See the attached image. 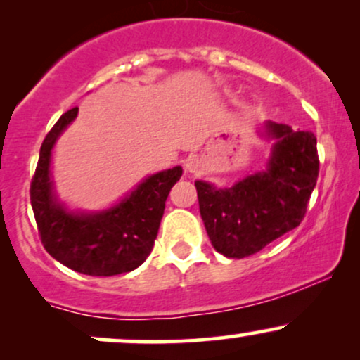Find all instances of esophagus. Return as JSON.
Wrapping results in <instances>:
<instances>
[{"instance_id":"esophagus-1","label":"esophagus","mask_w":360,"mask_h":360,"mask_svg":"<svg viewBox=\"0 0 360 360\" xmlns=\"http://www.w3.org/2000/svg\"><path fill=\"white\" fill-rule=\"evenodd\" d=\"M198 166H200V159H198V155H188V157H186V160H184L186 171L194 172L198 169Z\"/></svg>"}]
</instances>
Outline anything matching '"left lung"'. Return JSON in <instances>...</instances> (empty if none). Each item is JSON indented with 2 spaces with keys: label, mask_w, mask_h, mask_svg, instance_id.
Segmentation results:
<instances>
[{
  "label": "left lung",
  "mask_w": 360,
  "mask_h": 360,
  "mask_svg": "<svg viewBox=\"0 0 360 360\" xmlns=\"http://www.w3.org/2000/svg\"><path fill=\"white\" fill-rule=\"evenodd\" d=\"M267 128L278 142L266 172L226 189L194 183L212 245L230 259L249 257L296 229L316 186L320 160L315 134L278 123Z\"/></svg>",
  "instance_id": "left-lung-1"
}]
</instances>
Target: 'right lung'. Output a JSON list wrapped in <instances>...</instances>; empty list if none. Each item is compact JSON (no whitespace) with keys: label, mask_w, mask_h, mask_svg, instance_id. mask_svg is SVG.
<instances>
[{"label":"right lung","mask_w":360,"mask_h":360,"mask_svg":"<svg viewBox=\"0 0 360 360\" xmlns=\"http://www.w3.org/2000/svg\"><path fill=\"white\" fill-rule=\"evenodd\" d=\"M65 111L45 135L30 184V201L45 250L69 269L88 276H115L137 269L154 247L169 191L179 181V166L150 176L115 208L74 214L52 194L51 150L60 131L76 118Z\"/></svg>","instance_id":"right-lung-1"}]
</instances>
